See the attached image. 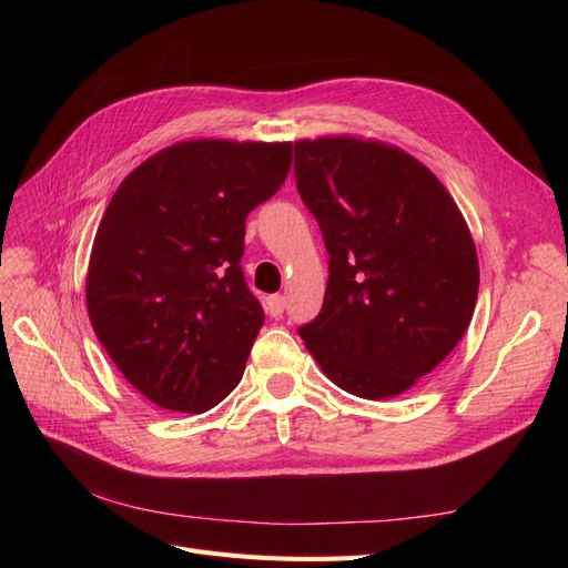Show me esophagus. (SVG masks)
<instances>
[{
  "mask_svg": "<svg viewBox=\"0 0 568 568\" xmlns=\"http://www.w3.org/2000/svg\"><path fill=\"white\" fill-rule=\"evenodd\" d=\"M284 307H286V298L280 296V294H274V296H270V298L265 301V311H267L272 317H282Z\"/></svg>",
  "mask_w": 568,
  "mask_h": 568,
  "instance_id": "34e87169",
  "label": "esophagus"
}]
</instances>
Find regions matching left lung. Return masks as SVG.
<instances>
[{"label": "left lung", "mask_w": 568, "mask_h": 568, "mask_svg": "<svg viewBox=\"0 0 568 568\" xmlns=\"http://www.w3.org/2000/svg\"><path fill=\"white\" fill-rule=\"evenodd\" d=\"M296 186L329 253L320 315L298 329L329 379L384 400L453 353L478 296V255L455 199L403 149L298 140Z\"/></svg>", "instance_id": "1"}]
</instances>
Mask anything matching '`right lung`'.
<instances>
[{
    "instance_id": "add662e5",
    "label": "right lung",
    "mask_w": 568,
    "mask_h": 568,
    "mask_svg": "<svg viewBox=\"0 0 568 568\" xmlns=\"http://www.w3.org/2000/svg\"><path fill=\"white\" fill-rule=\"evenodd\" d=\"M288 168L291 142L189 140L115 189L92 244L88 313L153 405L201 415L242 382L265 322L239 265L246 215Z\"/></svg>"
}]
</instances>
